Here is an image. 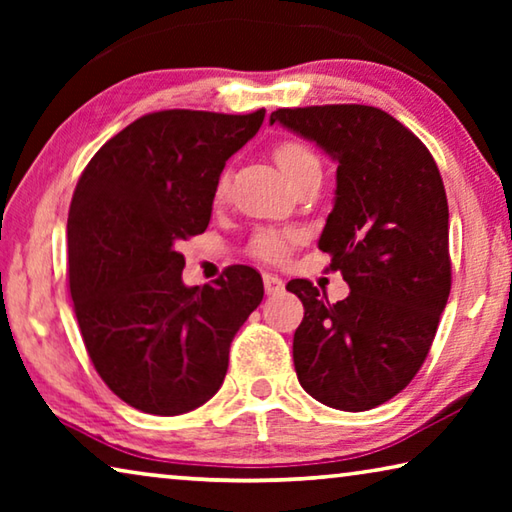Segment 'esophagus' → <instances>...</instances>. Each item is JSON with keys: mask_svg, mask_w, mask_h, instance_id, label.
<instances>
[{"mask_svg": "<svg viewBox=\"0 0 512 512\" xmlns=\"http://www.w3.org/2000/svg\"><path fill=\"white\" fill-rule=\"evenodd\" d=\"M282 289H284V282L280 280V277L273 275V273H264V291L268 293V296L282 293Z\"/></svg>", "mask_w": 512, "mask_h": 512, "instance_id": "esophagus-1", "label": "esophagus"}]
</instances>
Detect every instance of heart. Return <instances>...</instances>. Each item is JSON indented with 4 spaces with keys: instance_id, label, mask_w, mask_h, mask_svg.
Masks as SVG:
<instances>
[{
    "instance_id": "b5f03b06",
    "label": "heart",
    "mask_w": 512,
    "mask_h": 512,
    "mask_svg": "<svg viewBox=\"0 0 512 512\" xmlns=\"http://www.w3.org/2000/svg\"><path fill=\"white\" fill-rule=\"evenodd\" d=\"M273 158L291 185L298 183L302 176H307L311 171H320V162L316 158V153L311 151L307 144H302L298 140L277 142L273 146ZM225 187H228V176L223 173L219 183H216V196H221L225 192ZM296 241H298L296 232L264 228L253 237L250 250H253V255L257 259H262V262H284V259L291 255Z\"/></svg>"
}]
</instances>
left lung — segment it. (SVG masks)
<instances>
[{
  "instance_id": "obj_1",
  "label": "left lung",
  "mask_w": 512,
  "mask_h": 512,
  "mask_svg": "<svg viewBox=\"0 0 512 512\" xmlns=\"http://www.w3.org/2000/svg\"><path fill=\"white\" fill-rule=\"evenodd\" d=\"M271 124L339 164L318 248L350 296L332 305L309 280L287 284L305 307L293 334L298 381L332 409H375L418 375L452 289L443 178L427 146L379 108H280Z\"/></svg>"
}]
</instances>
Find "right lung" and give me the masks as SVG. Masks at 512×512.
Returning <instances> with one entry per match:
<instances>
[{"instance_id": "obj_1", "label": "right lung", "mask_w": 512, "mask_h": 512, "mask_svg": "<svg viewBox=\"0 0 512 512\" xmlns=\"http://www.w3.org/2000/svg\"><path fill=\"white\" fill-rule=\"evenodd\" d=\"M264 115L151 112L81 173L67 219L69 293L94 368L133 409L180 415L210 400L264 298L262 275L241 264L214 287H185L178 253L205 232L225 162Z\"/></svg>"}]
</instances>
